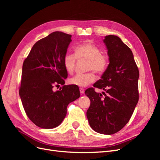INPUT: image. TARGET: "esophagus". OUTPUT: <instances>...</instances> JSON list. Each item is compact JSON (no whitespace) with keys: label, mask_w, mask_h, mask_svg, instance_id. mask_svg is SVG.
Listing matches in <instances>:
<instances>
[{"label":"esophagus","mask_w":160,"mask_h":160,"mask_svg":"<svg viewBox=\"0 0 160 160\" xmlns=\"http://www.w3.org/2000/svg\"><path fill=\"white\" fill-rule=\"evenodd\" d=\"M79 91H80V93H81V95L84 93V89H83V88H80V89H79Z\"/></svg>","instance_id":"34e87169"}]
</instances>
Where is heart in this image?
<instances>
[{"label": "heart", "instance_id": "heart-1", "mask_svg": "<svg viewBox=\"0 0 160 160\" xmlns=\"http://www.w3.org/2000/svg\"><path fill=\"white\" fill-rule=\"evenodd\" d=\"M77 58L79 60H88V70L93 71L98 73H101L106 69L108 65V59L102 54L99 48L86 42L81 43L75 47V55L71 52L65 53L63 57V65L66 71L71 74L74 72ZM96 79L93 72L84 74H77L70 79L69 83L72 85L85 88L93 83Z\"/></svg>", "mask_w": 160, "mask_h": 160}]
</instances>
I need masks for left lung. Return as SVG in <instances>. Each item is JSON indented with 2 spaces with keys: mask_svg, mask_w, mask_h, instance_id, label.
<instances>
[{
  "mask_svg": "<svg viewBox=\"0 0 160 160\" xmlns=\"http://www.w3.org/2000/svg\"><path fill=\"white\" fill-rule=\"evenodd\" d=\"M109 64L93 85L85 92L91 101L87 118L95 132L105 135L118 132L129 121L139 100V70L133 52L118 36H105Z\"/></svg>",
  "mask_w": 160,
  "mask_h": 160,
  "instance_id": "1",
  "label": "left lung"
}]
</instances>
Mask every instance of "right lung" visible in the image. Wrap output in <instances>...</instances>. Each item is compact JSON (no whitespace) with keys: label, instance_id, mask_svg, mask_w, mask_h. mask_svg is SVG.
Segmentation results:
<instances>
[{"label":"right lung","instance_id":"obj_1","mask_svg":"<svg viewBox=\"0 0 160 160\" xmlns=\"http://www.w3.org/2000/svg\"><path fill=\"white\" fill-rule=\"evenodd\" d=\"M71 41V35L53 32L33 45L23 62L19 95L28 118L39 128L59 126L67 106L80 97L79 88L73 85L52 90L67 78L63 57Z\"/></svg>","mask_w":160,"mask_h":160}]
</instances>
